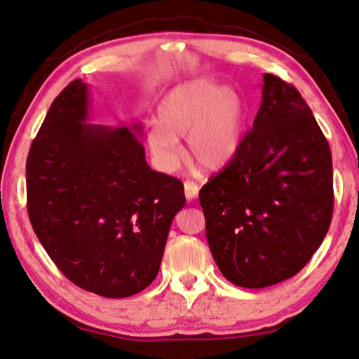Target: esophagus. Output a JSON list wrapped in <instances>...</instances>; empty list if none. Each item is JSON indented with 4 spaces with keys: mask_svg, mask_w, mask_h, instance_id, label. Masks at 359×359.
I'll list each match as a JSON object with an SVG mask.
<instances>
[{
    "mask_svg": "<svg viewBox=\"0 0 359 359\" xmlns=\"http://www.w3.org/2000/svg\"><path fill=\"white\" fill-rule=\"evenodd\" d=\"M184 188H185V198L188 199V201H191V199H194V198L198 196L199 187H198L196 182L185 180V182H184Z\"/></svg>",
    "mask_w": 359,
    "mask_h": 359,
    "instance_id": "esophagus-1",
    "label": "esophagus"
}]
</instances>
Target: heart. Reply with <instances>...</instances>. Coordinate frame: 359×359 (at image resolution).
<instances>
[{"instance_id": "heart-1", "label": "heart", "mask_w": 359, "mask_h": 359, "mask_svg": "<svg viewBox=\"0 0 359 359\" xmlns=\"http://www.w3.org/2000/svg\"><path fill=\"white\" fill-rule=\"evenodd\" d=\"M244 123V102L236 90L198 79L172 88L161 100L147 144L163 171L177 168L182 137H187V155L194 165L220 171L238 155Z\"/></svg>"}]
</instances>
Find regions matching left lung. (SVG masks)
I'll return each instance as SVG.
<instances>
[{
    "label": "left lung",
    "mask_w": 359,
    "mask_h": 359,
    "mask_svg": "<svg viewBox=\"0 0 359 359\" xmlns=\"http://www.w3.org/2000/svg\"><path fill=\"white\" fill-rule=\"evenodd\" d=\"M253 128L234 160L201 191L205 236L218 269L244 288L296 276L330 229V144L293 85L264 74Z\"/></svg>",
    "instance_id": "left-lung-1"
}]
</instances>
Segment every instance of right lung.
<instances>
[{
    "label": "right lung",
    "mask_w": 359,
    "mask_h": 359,
    "mask_svg": "<svg viewBox=\"0 0 359 359\" xmlns=\"http://www.w3.org/2000/svg\"><path fill=\"white\" fill-rule=\"evenodd\" d=\"M88 88L72 81L42 121L27 158V209L66 278L104 297L155 280L184 184L145 161L141 125L87 123Z\"/></svg>",
    "instance_id": "1"
}]
</instances>
